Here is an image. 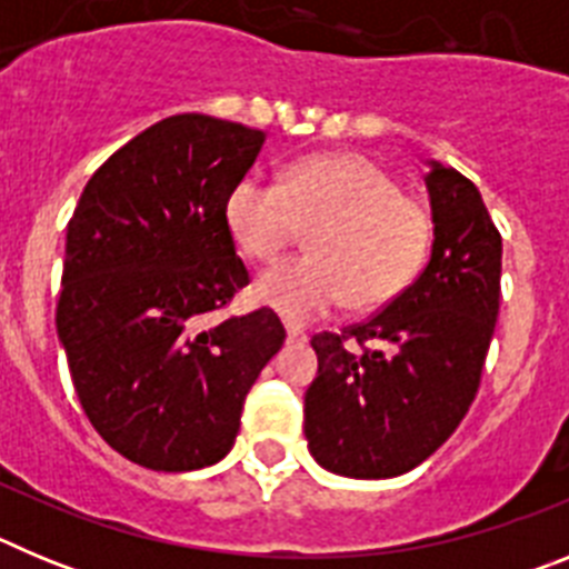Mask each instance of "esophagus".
Listing matches in <instances>:
<instances>
[{
	"label": "esophagus",
	"mask_w": 569,
	"mask_h": 569,
	"mask_svg": "<svg viewBox=\"0 0 569 569\" xmlns=\"http://www.w3.org/2000/svg\"><path fill=\"white\" fill-rule=\"evenodd\" d=\"M288 341L290 345H305L308 341V333L301 328H293V325H288Z\"/></svg>",
	"instance_id": "1"
}]
</instances>
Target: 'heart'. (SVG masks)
Instances as JSON below:
<instances>
[{
  "mask_svg": "<svg viewBox=\"0 0 569 569\" xmlns=\"http://www.w3.org/2000/svg\"><path fill=\"white\" fill-rule=\"evenodd\" d=\"M224 224L256 261L279 259L310 228V253L273 264L253 284V299L290 321L319 319L345 301L381 308L419 276L433 248L427 204L353 153L301 159L281 182L241 176L224 196Z\"/></svg>",
  "mask_w": 569,
  "mask_h": 569,
  "instance_id": "obj_1",
  "label": "heart"
}]
</instances>
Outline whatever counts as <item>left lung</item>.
I'll return each instance as SVG.
<instances>
[{"label":"left lung","instance_id":"1","mask_svg":"<svg viewBox=\"0 0 569 569\" xmlns=\"http://www.w3.org/2000/svg\"><path fill=\"white\" fill-rule=\"evenodd\" d=\"M425 184L433 250L419 279L367 321L310 339L305 436L325 470L350 479H393L453 436L499 319L501 233L479 188L439 162Z\"/></svg>","mask_w":569,"mask_h":569}]
</instances>
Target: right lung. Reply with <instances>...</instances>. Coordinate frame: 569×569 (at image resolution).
Masks as SVG:
<instances>
[{"label": "right lung", "instance_id": "obj_1", "mask_svg": "<svg viewBox=\"0 0 569 569\" xmlns=\"http://www.w3.org/2000/svg\"><path fill=\"white\" fill-rule=\"evenodd\" d=\"M264 133L204 113L168 116L90 176L64 244L59 341L84 416L133 465H216L250 387L284 345L270 308L208 321L250 281L224 196Z\"/></svg>", "mask_w": 569, "mask_h": 569}]
</instances>
